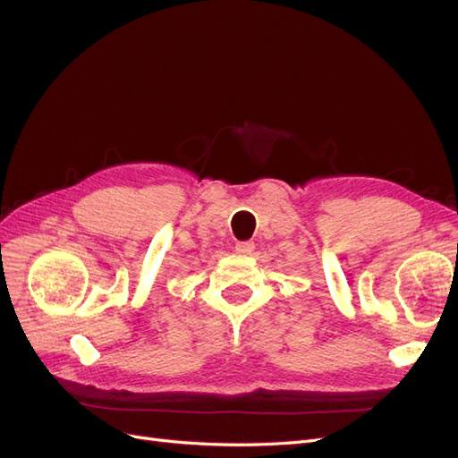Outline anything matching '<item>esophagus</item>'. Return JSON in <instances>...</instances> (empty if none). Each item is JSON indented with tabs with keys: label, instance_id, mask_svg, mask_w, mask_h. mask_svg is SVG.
I'll return each instance as SVG.
<instances>
[{
	"label": "esophagus",
	"instance_id": "34e87169",
	"mask_svg": "<svg viewBox=\"0 0 458 458\" xmlns=\"http://www.w3.org/2000/svg\"><path fill=\"white\" fill-rule=\"evenodd\" d=\"M234 248H237V252L239 254H252L254 252V248H256V244L252 242V241H241V242H237V246H234Z\"/></svg>",
	"mask_w": 458,
	"mask_h": 458
}]
</instances>
